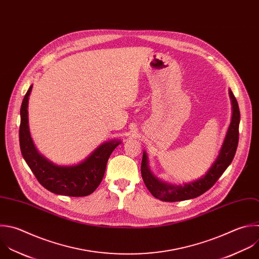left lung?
Wrapping results in <instances>:
<instances>
[{
    "label": "left lung",
    "mask_w": 259,
    "mask_h": 259,
    "mask_svg": "<svg viewBox=\"0 0 259 259\" xmlns=\"http://www.w3.org/2000/svg\"><path fill=\"white\" fill-rule=\"evenodd\" d=\"M229 96L232 103V119L228 128L223 145L220 149L219 155L202 177L195 181L182 184H171L164 182L155 177L149 168L148 158L145 151H143L141 161V176L146 188L157 199L167 202H176L187 199H192L200 196L211 188L224 171L232 162L239 141V124H240V111L236 98L231 90Z\"/></svg>",
    "instance_id": "8db88e82"
}]
</instances>
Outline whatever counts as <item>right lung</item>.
<instances>
[{
  "label": "right lung",
  "mask_w": 259,
  "mask_h": 259,
  "mask_svg": "<svg viewBox=\"0 0 259 259\" xmlns=\"http://www.w3.org/2000/svg\"><path fill=\"white\" fill-rule=\"evenodd\" d=\"M32 86H29L20 109L19 141L23 158L37 181L49 191L73 197L92 194L101 184L108 159L114 149L121 144V140H110L102 143L77 164L59 165L49 160L36 149L29 131L28 100Z\"/></svg>",
  "instance_id": "1"
}]
</instances>
